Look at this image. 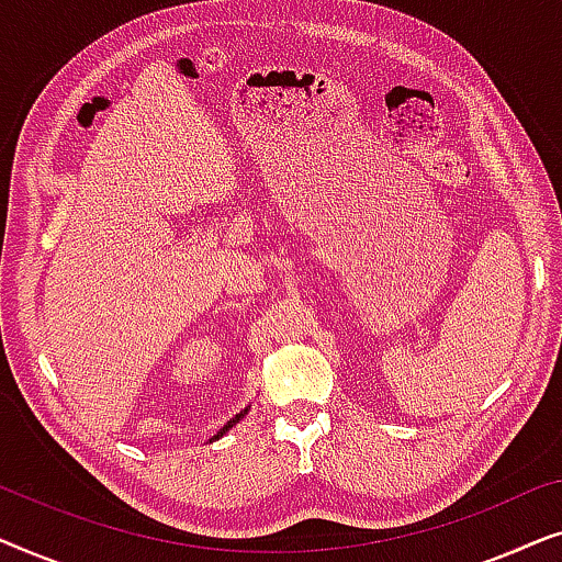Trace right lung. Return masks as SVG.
<instances>
[{"mask_svg": "<svg viewBox=\"0 0 562 562\" xmlns=\"http://www.w3.org/2000/svg\"><path fill=\"white\" fill-rule=\"evenodd\" d=\"M245 414H248V409H243L240 414H235V417H233V419H229V422H227V425H225V427H222V429H220V432H217V435H214V437H222V435H225L229 427H233V425H237V422H240V419L245 417Z\"/></svg>", "mask_w": 562, "mask_h": 562, "instance_id": "obj_1", "label": "right lung"}]
</instances>
